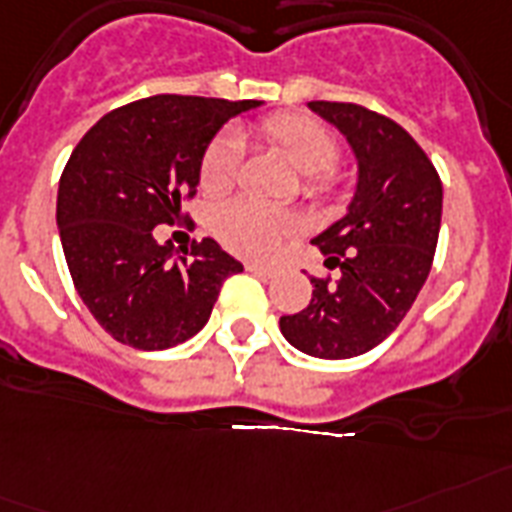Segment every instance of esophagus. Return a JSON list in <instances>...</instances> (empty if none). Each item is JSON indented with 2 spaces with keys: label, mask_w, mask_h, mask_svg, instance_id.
<instances>
[{
  "label": "esophagus",
  "mask_w": 512,
  "mask_h": 512,
  "mask_svg": "<svg viewBox=\"0 0 512 512\" xmlns=\"http://www.w3.org/2000/svg\"><path fill=\"white\" fill-rule=\"evenodd\" d=\"M246 269H248V272H253V274H259V277H274V274H277V269H274V266L256 264V261H248Z\"/></svg>",
  "instance_id": "obj_1"
}]
</instances>
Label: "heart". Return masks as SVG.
<instances>
[{"label": "heart", "instance_id": "1", "mask_svg": "<svg viewBox=\"0 0 512 512\" xmlns=\"http://www.w3.org/2000/svg\"><path fill=\"white\" fill-rule=\"evenodd\" d=\"M256 133L272 143L303 172V185L311 198H329L340 188L337 170L340 141L337 135L303 112L269 114L256 125ZM240 170V146L230 135H217L201 154L198 185L209 196H219L235 185ZM214 235L225 248L251 259H266L293 235V219L282 211L251 198H235L219 206L211 219Z\"/></svg>", "mask_w": 512, "mask_h": 512}]
</instances>
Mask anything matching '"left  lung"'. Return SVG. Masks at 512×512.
<instances>
[{
  "instance_id": "8db88e82",
  "label": "left lung",
  "mask_w": 512,
  "mask_h": 512,
  "mask_svg": "<svg viewBox=\"0 0 512 512\" xmlns=\"http://www.w3.org/2000/svg\"><path fill=\"white\" fill-rule=\"evenodd\" d=\"M308 107L348 135L358 190L348 214L311 240L337 277H311V303L282 316L280 329L308 356L353 358L395 332L421 293L437 251L442 180L390 117L348 101Z\"/></svg>"
}]
</instances>
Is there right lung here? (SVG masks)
<instances>
[{
  "label": "right lung",
  "mask_w": 512,
  "mask_h": 512,
  "mask_svg": "<svg viewBox=\"0 0 512 512\" xmlns=\"http://www.w3.org/2000/svg\"><path fill=\"white\" fill-rule=\"evenodd\" d=\"M259 101L156 94L104 114L67 159L57 225L80 301L122 345L175 348L209 322L219 287L243 264L217 240L175 253L156 225L188 222L198 164L232 114Z\"/></svg>",
  "instance_id": "right-lung-1"
}]
</instances>
